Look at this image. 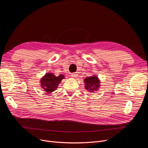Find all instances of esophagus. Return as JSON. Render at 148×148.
Instances as JSON below:
<instances>
[{"label": "esophagus", "instance_id": "34e87169", "mask_svg": "<svg viewBox=\"0 0 148 148\" xmlns=\"http://www.w3.org/2000/svg\"><path fill=\"white\" fill-rule=\"evenodd\" d=\"M71 76L72 77H77V76H78V74H77V73H73L71 74Z\"/></svg>", "mask_w": 148, "mask_h": 148}]
</instances>
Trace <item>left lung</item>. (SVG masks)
<instances>
[{
  "label": "left lung",
  "instance_id": "left-lung-1",
  "mask_svg": "<svg viewBox=\"0 0 148 148\" xmlns=\"http://www.w3.org/2000/svg\"><path fill=\"white\" fill-rule=\"evenodd\" d=\"M84 81L85 83V89L91 92H94V90H97L100 86L99 80L95 75L86 77Z\"/></svg>",
  "mask_w": 148,
  "mask_h": 148
}]
</instances>
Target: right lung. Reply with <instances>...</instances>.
I'll list each match as a JSON object with an SVG mask.
<instances>
[{
    "instance_id": "1",
    "label": "right lung",
    "mask_w": 148,
    "mask_h": 148,
    "mask_svg": "<svg viewBox=\"0 0 148 148\" xmlns=\"http://www.w3.org/2000/svg\"><path fill=\"white\" fill-rule=\"evenodd\" d=\"M64 77L65 76L62 74L56 77L53 73H47L41 79V86L46 92L51 93L57 89Z\"/></svg>"
}]
</instances>
